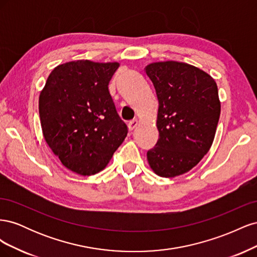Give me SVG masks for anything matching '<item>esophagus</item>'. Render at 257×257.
I'll use <instances>...</instances> for the list:
<instances>
[{
	"mask_svg": "<svg viewBox=\"0 0 257 257\" xmlns=\"http://www.w3.org/2000/svg\"><path fill=\"white\" fill-rule=\"evenodd\" d=\"M137 125H138V120L137 119H134V120H132V121L128 122V128H130V131H133Z\"/></svg>",
	"mask_w": 257,
	"mask_h": 257,
	"instance_id": "esophagus-1",
	"label": "esophagus"
}]
</instances>
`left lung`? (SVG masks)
Masks as SVG:
<instances>
[{"label": "left lung", "instance_id": "left-lung-1", "mask_svg": "<svg viewBox=\"0 0 257 257\" xmlns=\"http://www.w3.org/2000/svg\"><path fill=\"white\" fill-rule=\"evenodd\" d=\"M159 99V141L147 152L153 172L164 178L188 173L211 147L221 104L214 79L181 62L146 67Z\"/></svg>", "mask_w": 257, "mask_h": 257}]
</instances>
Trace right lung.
Here are the masks:
<instances>
[{"mask_svg": "<svg viewBox=\"0 0 257 257\" xmlns=\"http://www.w3.org/2000/svg\"><path fill=\"white\" fill-rule=\"evenodd\" d=\"M119 63L78 60L57 66L40 95L43 134L67 169L103 170L127 135L108 84Z\"/></svg>", "mask_w": 257, "mask_h": 257, "instance_id": "right-lung-1", "label": "right lung"}]
</instances>
